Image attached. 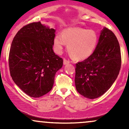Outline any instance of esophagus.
I'll return each mask as SVG.
<instances>
[{"instance_id":"obj_1","label":"esophagus","mask_w":129,"mask_h":129,"mask_svg":"<svg viewBox=\"0 0 129 129\" xmlns=\"http://www.w3.org/2000/svg\"><path fill=\"white\" fill-rule=\"evenodd\" d=\"M70 62V60H67L66 59H63V64L64 65L68 64V63H69Z\"/></svg>"}]
</instances>
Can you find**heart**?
Masks as SVG:
<instances>
[{"instance_id": "heart-1", "label": "heart", "mask_w": 129, "mask_h": 129, "mask_svg": "<svg viewBox=\"0 0 129 129\" xmlns=\"http://www.w3.org/2000/svg\"><path fill=\"white\" fill-rule=\"evenodd\" d=\"M98 35L93 29L80 27L65 29L62 36L57 35L53 40L54 51L57 54L62 51L65 43L68 46L70 55L75 60H82L89 57L96 48Z\"/></svg>"}]
</instances>
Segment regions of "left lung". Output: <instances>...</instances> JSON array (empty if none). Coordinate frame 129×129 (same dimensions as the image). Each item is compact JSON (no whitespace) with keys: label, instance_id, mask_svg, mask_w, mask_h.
I'll list each match as a JSON object with an SVG mask.
<instances>
[{"label":"left lung","instance_id":"8db88e82","mask_svg":"<svg viewBox=\"0 0 129 129\" xmlns=\"http://www.w3.org/2000/svg\"><path fill=\"white\" fill-rule=\"evenodd\" d=\"M121 65L118 39L112 31L104 28L93 54L76 64L75 82L77 91L87 98L101 96L115 81Z\"/></svg>","mask_w":129,"mask_h":129}]
</instances>
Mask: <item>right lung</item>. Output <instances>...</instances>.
Segmentation results:
<instances>
[{"label": "right lung", "instance_id": "add662e5", "mask_svg": "<svg viewBox=\"0 0 129 129\" xmlns=\"http://www.w3.org/2000/svg\"><path fill=\"white\" fill-rule=\"evenodd\" d=\"M55 29L41 22L22 28L14 36L9 53L10 75L14 83L31 97L48 93L63 59L53 50Z\"/></svg>", "mask_w": 129, "mask_h": 129}]
</instances>
